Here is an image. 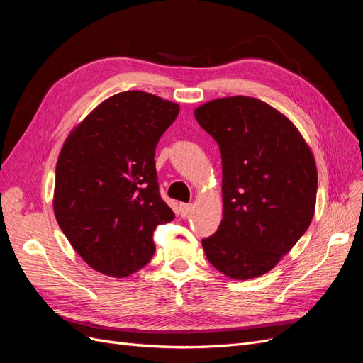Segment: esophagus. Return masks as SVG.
Masks as SVG:
<instances>
[{"mask_svg": "<svg viewBox=\"0 0 363 363\" xmlns=\"http://www.w3.org/2000/svg\"><path fill=\"white\" fill-rule=\"evenodd\" d=\"M179 211H180V215L183 216V218H186L188 216L189 213H191V211H192V204H180L179 206Z\"/></svg>", "mask_w": 363, "mask_h": 363, "instance_id": "esophagus-1", "label": "esophagus"}]
</instances>
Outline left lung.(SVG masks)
<instances>
[{"mask_svg": "<svg viewBox=\"0 0 363 363\" xmlns=\"http://www.w3.org/2000/svg\"><path fill=\"white\" fill-rule=\"evenodd\" d=\"M221 150L223 219L203 239L207 260L233 280L271 271L309 228L318 172L292 121L252 96H225L194 111Z\"/></svg>", "mask_w": 363, "mask_h": 363, "instance_id": "obj_1", "label": "left lung"}]
</instances>
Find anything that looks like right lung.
<instances>
[{
  "label": "right lung",
  "mask_w": 363,
  "mask_h": 363,
  "mask_svg": "<svg viewBox=\"0 0 363 363\" xmlns=\"http://www.w3.org/2000/svg\"><path fill=\"white\" fill-rule=\"evenodd\" d=\"M180 106L142 91L108 96L77 124L56 164L52 208L92 269L124 279L156 251L152 235L174 212L160 199L155 150Z\"/></svg>",
  "instance_id": "1"
}]
</instances>
